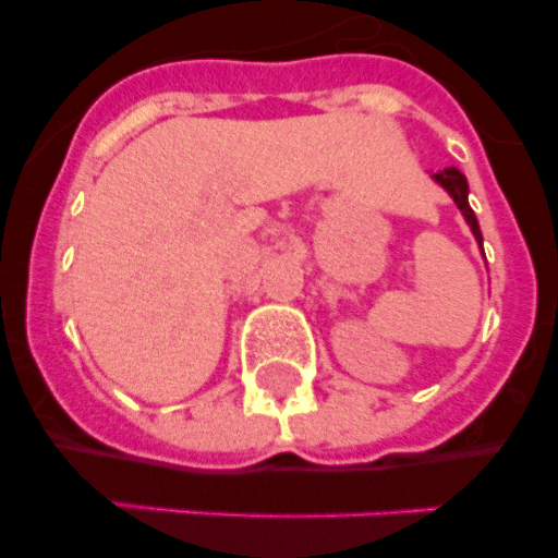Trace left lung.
<instances>
[{
    "label": "left lung",
    "mask_w": 558,
    "mask_h": 558,
    "mask_svg": "<svg viewBox=\"0 0 558 558\" xmlns=\"http://www.w3.org/2000/svg\"><path fill=\"white\" fill-rule=\"evenodd\" d=\"M433 179H436L438 184H441L447 192H450V198L456 201V206H458V209H461V215H463V218H466V223H470L472 234H475V240H477V243H481V248H483L481 226H477L475 211H472V206H470V184H466V179H463V172L456 170V167H447V170L436 172Z\"/></svg>",
    "instance_id": "left-lung-1"
}]
</instances>
